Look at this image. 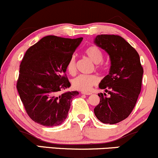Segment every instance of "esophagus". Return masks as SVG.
Listing matches in <instances>:
<instances>
[{"instance_id": "34e87169", "label": "esophagus", "mask_w": 158, "mask_h": 158, "mask_svg": "<svg viewBox=\"0 0 158 158\" xmlns=\"http://www.w3.org/2000/svg\"><path fill=\"white\" fill-rule=\"evenodd\" d=\"M81 94H85V95H90V94H92V93H90V92H86V91H82L81 92Z\"/></svg>"}]
</instances>
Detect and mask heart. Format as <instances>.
<instances>
[{"label":"heart","mask_w":158,"mask_h":158,"mask_svg":"<svg viewBox=\"0 0 158 158\" xmlns=\"http://www.w3.org/2000/svg\"><path fill=\"white\" fill-rule=\"evenodd\" d=\"M85 54L88 58L95 63L98 70H102L104 65L102 63L103 59V54L101 50L97 46H90L85 50ZM67 70L70 75H74L77 71V61L75 56H70L67 63ZM99 82V78L94 74L85 75L81 74L72 80V85L75 89L82 91H88L91 89L94 85H97Z\"/></svg>","instance_id":"heart-1"}]
</instances>
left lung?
<instances>
[{
  "instance_id": "1",
  "label": "left lung",
  "mask_w": 158,
  "mask_h": 158,
  "mask_svg": "<svg viewBox=\"0 0 158 158\" xmlns=\"http://www.w3.org/2000/svg\"><path fill=\"white\" fill-rule=\"evenodd\" d=\"M94 43L109 55L110 68L99 88L110 94H98L100 102L94 108L99 121L115 124L126 119L135 108L142 86L143 68L138 52L123 38L99 35Z\"/></svg>"
}]
</instances>
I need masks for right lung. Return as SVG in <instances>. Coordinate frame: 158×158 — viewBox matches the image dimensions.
<instances>
[{
    "label": "right lung",
    "mask_w": 158,
    "mask_h": 158,
    "mask_svg": "<svg viewBox=\"0 0 158 158\" xmlns=\"http://www.w3.org/2000/svg\"><path fill=\"white\" fill-rule=\"evenodd\" d=\"M83 38L48 35L30 47L19 69L17 90L27 114L44 126L61 125L67 118L78 91H60L70 86L67 63Z\"/></svg>",
    "instance_id": "right-lung-1"
}]
</instances>
